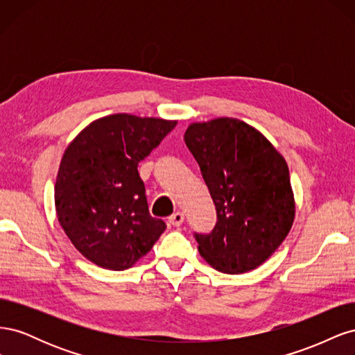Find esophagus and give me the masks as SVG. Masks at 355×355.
Returning a JSON list of instances; mask_svg holds the SVG:
<instances>
[{
    "instance_id": "34e87169",
    "label": "esophagus",
    "mask_w": 355,
    "mask_h": 355,
    "mask_svg": "<svg viewBox=\"0 0 355 355\" xmlns=\"http://www.w3.org/2000/svg\"><path fill=\"white\" fill-rule=\"evenodd\" d=\"M184 220H185V214L182 211H176L168 218V223L171 227H180V225L184 223Z\"/></svg>"
}]
</instances>
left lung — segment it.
I'll use <instances>...</instances> for the list:
<instances>
[{"instance_id":"obj_1","label":"left lung","mask_w":355,"mask_h":355,"mask_svg":"<svg viewBox=\"0 0 355 355\" xmlns=\"http://www.w3.org/2000/svg\"><path fill=\"white\" fill-rule=\"evenodd\" d=\"M184 139L216 207L214 228L194 232L200 254L225 274L254 270L293 223L284 158L256 128L235 118L191 124Z\"/></svg>"}]
</instances>
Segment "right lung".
Masks as SVG:
<instances>
[{
	"label": "right lung",
	"mask_w": 355,
	"mask_h": 355,
	"mask_svg": "<svg viewBox=\"0 0 355 355\" xmlns=\"http://www.w3.org/2000/svg\"><path fill=\"white\" fill-rule=\"evenodd\" d=\"M176 121L115 114L73 139L55 185L60 227L84 257L123 271L153 249L164 220L149 214L137 166L173 130Z\"/></svg>",
	"instance_id": "right-lung-1"
}]
</instances>
